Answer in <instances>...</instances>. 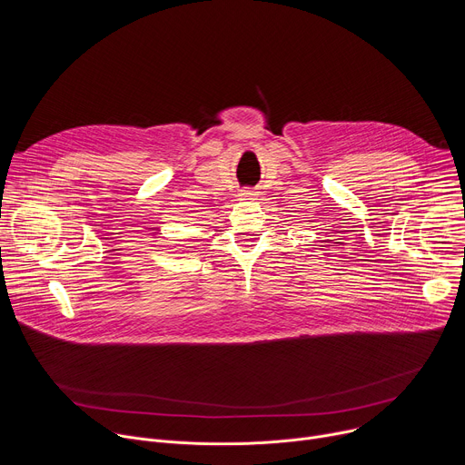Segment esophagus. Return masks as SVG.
I'll use <instances>...</instances> for the list:
<instances>
[{"label": "esophagus", "instance_id": "esophagus-1", "mask_svg": "<svg viewBox=\"0 0 465 465\" xmlns=\"http://www.w3.org/2000/svg\"><path fill=\"white\" fill-rule=\"evenodd\" d=\"M239 197H241V199H244V201H250V199L257 197V192H255V190H250V188H246V190H241Z\"/></svg>", "mask_w": 465, "mask_h": 465}]
</instances>
